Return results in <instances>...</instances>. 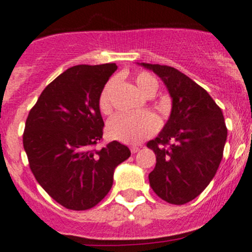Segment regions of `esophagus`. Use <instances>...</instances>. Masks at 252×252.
Here are the masks:
<instances>
[{"instance_id":"1","label":"esophagus","mask_w":252,"mask_h":252,"mask_svg":"<svg viewBox=\"0 0 252 252\" xmlns=\"http://www.w3.org/2000/svg\"><path fill=\"white\" fill-rule=\"evenodd\" d=\"M139 150H140V147H139V146H131V147H130L131 154H136V152H138Z\"/></svg>"}]
</instances>
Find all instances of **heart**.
Wrapping results in <instances>:
<instances>
[{
    "instance_id": "1",
    "label": "heart",
    "mask_w": 252,
    "mask_h": 252,
    "mask_svg": "<svg viewBox=\"0 0 252 252\" xmlns=\"http://www.w3.org/2000/svg\"><path fill=\"white\" fill-rule=\"evenodd\" d=\"M113 80L108 81L98 97V107L102 113L107 114L112 110L111 93ZM135 84L145 96L150 97L157 93L158 84L149 73H139L135 77ZM158 128V119L149 112L144 113H119L114 116L107 124V134L111 139L124 144H138L145 138L154 134Z\"/></svg>"
}]
</instances>
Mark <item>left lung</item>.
Instances as JSON below:
<instances>
[{"label":"left lung","mask_w":252,"mask_h":252,"mask_svg":"<svg viewBox=\"0 0 252 252\" xmlns=\"http://www.w3.org/2000/svg\"><path fill=\"white\" fill-rule=\"evenodd\" d=\"M138 64L158 75L172 98L168 121L147 142L156 155L150 185L164 201L184 205L204 191L222 161L227 140L222 110L205 89L175 68Z\"/></svg>","instance_id":"1"}]
</instances>
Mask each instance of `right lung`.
I'll use <instances>...</instances> for the list:
<instances>
[{
  "instance_id": "add662e5",
  "label": "right lung",
  "mask_w": 252,
  "mask_h": 252,
  "mask_svg": "<svg viewBox=\"0 0 252 252\" xmlns=\"http://www.w3.org/2000/svg\"><path fill=\"white\" fill-rule=\"evenodd\" d=\"M117 69L114 63L74 65L50 83L29 112L23 145L35 179L68 210L94 207L108 194L114 169L130 150L102 139L98 97Z\"/></svg>"
}]
</instances>
